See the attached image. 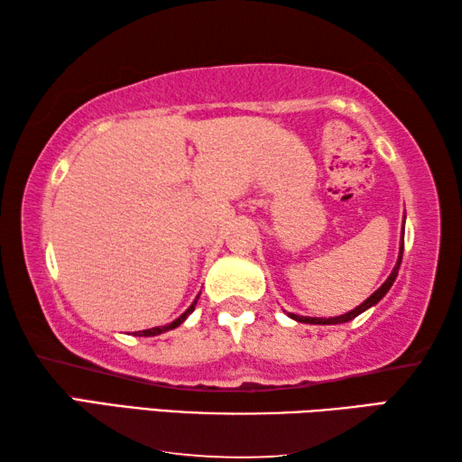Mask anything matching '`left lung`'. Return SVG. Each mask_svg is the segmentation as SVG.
Returning <instances> with one entry per match:
<instances>
[{
  "label": "left lung",
  "instance_id": "left-lung-1",
  "mask_svg": "<svg viewBox=\"0 0 462 462\" xmlns=\"http://www.w3.org/2000/svg\"><path fill=\"white\" fill-rule=\"evenodd\" d=\"M403 224H405V216H403ZM402 256H403V228H402V245H400V256H397V263L393 271H391V275L387 277L385 283H383L377 291H374L371 297H366V300L361 303V306L346 311V314L342 316H334V318H308V316H297V314H287L295 322H301V324H319V326H332V324H344V322H350V319H355L356 316H361L363 311H366L373 306H377V303L383 300V297L387 295V291L393 285V281L397 277V273H400V264H402Z\"/></svg>",
  "mask_w": 462,
  "mask_h": 462
}]
</instances>
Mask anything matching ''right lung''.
<instances>
[{
    "label": "right lung",
    "instance_id": "add662e5",
    "mask_svg": "<svg viewBox=\"0 0 462 462\" xmlns=\"http://www.w3.org/2000/svg\"><path fill=\"white\" fill-rule=\"evenodd\" d=\"M198 300H199V295L195 297V301L191 303L189 308H187L181 316H179L177 319H173V322L171 324H167V326H156V328H148V330H143V332H134L136 336H156V334H162V332H167V330H175L177 326H181L187 318H189V314L191 311L195 310V303H198Z\"/></svg>",
    "mask_w": 462,
    "mask_h": 462
}]
</instances>
